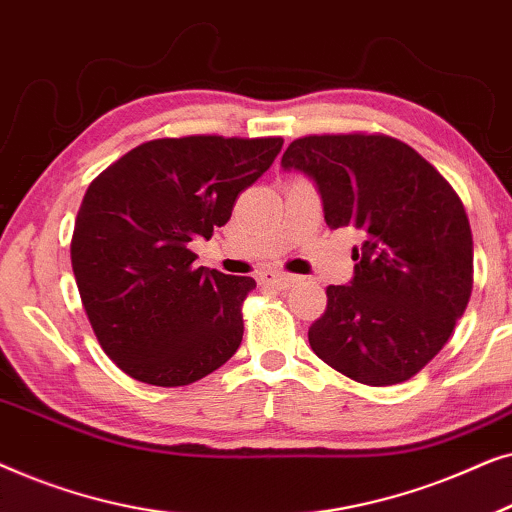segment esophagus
<instances>
[{"mask_svg":"<svg viewBox=\"0 0 512 512\" xmlns=\"http://www.w3.org/2000/svg\"><path fill=\"white\" fill-rule=\"evenodd\" d=\"M258 279H261L263 284L277 286V289H289V286L298 282V277L286 275V272H277V270H265V272H261V275H258Z\"/></svg>","mask_w":512,"mask_h":512,"instance_id":"obj_1","label":"esophagus"}]
</instances>
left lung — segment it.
Here are the masks:
<instances>
[{"label": "left lung", "instance_id": "obj_1", "mask_svg": "<svg viewBox=\"0 0 512 512\" xmlns=\"http://www.w3.org/2000/svg\"><path fill=\"white\" fill-rule=\"evenodd\" d=\"M284 170L310 177L328 228L359 230L354 277L328 286L312 352L370 387L417 375L450 340L473 289V235L454 188L387 135L293 139Z\"/></svg>", "mask_w": 512, "mask_h": 512}]
</instances>
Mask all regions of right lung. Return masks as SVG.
Segmentation results:
<instances>
[{"instance_id": "add662e5", "label": "right lung", "mask_w": 512, "mask_h": 512, "mask_svg": "<svg viewBox=\"0 0 512 512\" xmlns=\"http://www.w3.org/2000/svg\"><path fill=\"white\" fill-rule=\"evenodd\" d=\"M282 144V137L153 139L88 186L72 268L90 326L123 373L184 387L237 352L242 303L256 282L195 268L188 244L226 226L237 195Z\"/></svg>"}]
</instances>
